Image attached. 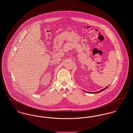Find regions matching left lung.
<instances>
[{
	"mask_svg": "<svg viewBox=\"0 0 133 133\" xmlns=\"http://www.w3.org/2000/svg\"><path fill=\"white\" fill-rule=\"evenodd\" d=\"M108 87H106L105 88L103 89H102L101 90H100V91H98V92H92V93H91V92H88V93H99V92H101L102 91H104V90H105V89H106Z\"/></svg>",
	"mask_w": 133,
	"mask_h": 133,
	"instance_id": "obj_1",
	"label": "left lung"
}]
</instances>
